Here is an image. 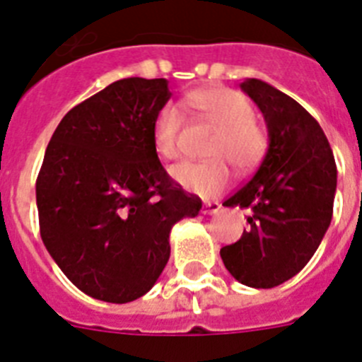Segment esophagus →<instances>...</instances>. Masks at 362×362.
<instances>
[{
    "mask_svg": "<svg viewBox=\"0 0 362 362\" xmlns=\"http://www.w3.org/2000/svg\"><path fill=\"white\" fill-rule=\"evenodd\" d=\"M221 210V204L216 203V201H212V203H204L203 204V214H209V216H212V214H217Z\"/></svg>",
    "mask_w": 362,
    "mask_h": 362,
    "instance_id": "obj_1",
    "label": "esophagus"
}]
</instances>
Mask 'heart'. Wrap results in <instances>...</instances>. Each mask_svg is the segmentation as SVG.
<instances>
[{"mask_svg": "<svg viewBox=\"0 0 362 362\" xmlns=\"http://www.w3.org/2000/svg\"><path fill=\"white\" fill-rule=\"evenodd\" d=\"M187 105L199 121L216 129L206 145L204 163H179L170 170L177 185L201 197L217 196L230 183L227 163L238 172H248L259 165L268 148V136L254 119V107L239 92L226 86H210L190 92ZM183 116L175 105L159 108L152 124V145L163 159L179 156V136Z\"/></svg>", "mask_w": 362, "mask_h": 362, "instance_id": "obj_1", "label": "heart"}]
</instances>
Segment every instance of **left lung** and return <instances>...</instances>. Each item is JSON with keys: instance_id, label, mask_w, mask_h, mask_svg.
I'll return each mask as SVG.
<instances>
[{"instance_id": "left-lung-1", "label": "left lung", "mask_w": 362, "mask_h": 362, "mask_svg": "<svg viewBox=\"0 0 362 362\" xmlns=\"http://www.w3.org/2000/svg\"><path fill=\"white\" fill-rule=\"evenodd\" d=\"M241 88L267 121V156L226 206L250 209L248 228L221 248L226 270L252 288L292 279L321 245L334 214L337 166L319 123L296 99L261 79Z\"/></svg>"}]
</instances>
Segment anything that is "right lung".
Returning <instances> with one entry per match:
<instances>
[{
  "label": "right lung",
  "instance_id": "add662e5",
  "mask_svg": "<svg viewBox=\"0 0 362 362\" xmlns=\"http://www.w3.org/2000/svg\"><path fill=\"white\" fill-rule=\"evenodd\" d=\"M170 95L163 78L114 81L66 112L47 146L36 181L41 239L94 299L145 296L168 263L172 226L203 204L153 150V117Z\"/></svg>",
  "mask_w": 362,
  "mask_h": 362
}]
</instances>
